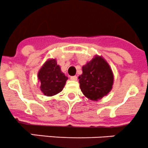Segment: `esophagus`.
I'll list each match as a JSON object with an SVG mask.
<instances>
[{"label": "esophagus", "instance_id": "esophagus-1", "mask_svg": "<svg viewBox=\"0 0 148 148\" xmlns=\"http://www.w3.org/2000/svg\"><path fill=\"white\" fill-rule=\"evenodd\" d=\"M71 80H73V81H77V76H72V77H70Z\"/></svg>", "mask_w": 148, "mask_h": 148}]
</instances>
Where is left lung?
<instances>
[{
	"mask_svg": "<svg viewBox=\"0 0 148 148\" xmlns=\"http://www.w3.org/2000/svg\"><path fill=\"white\" fill-rule=\"evenodd\" d=\"M79 82L86 97L98 101L112 89L114 74L107 61L102 56L96 55L82 66V74L79 77Z\"/></svg>",
	"mask_w": 148,
	"mask_h": 148,
	"instance_id": "obj_1",
	"label": "left lung"
}]
</instances>
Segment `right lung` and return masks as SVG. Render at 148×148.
<instances>
[{"mask_svg":"<svg viewBox=\"0 0 148 148\" xmlns=\"http://www.w3.org/2000/svg\"><path fill=\"white\" fill-rule=\"evenodd\" d=\"M38 79L43 94L51 97L62 92L68 77L62 71L56 59H49L38 71Z\"/></svg>","mask_w":148,"mask_h":148,"instance_id":"1","label":"right lung"}]
</instances>
